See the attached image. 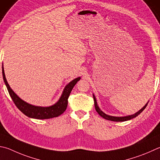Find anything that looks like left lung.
Listing matches in <instances>:
<instances>
[{
  "label": "left lung",
  "instance_id": "8db88e82",
  "mask_svg": "<svg viewBox=\"0 0 160 160\" xmlns=\"http://www.w3.org/2000/svg\"><path fill=\"white\" fill-rule=\"evenodd\" d=\"M93 97H94V106H95V109L97 110V112L99 114L101 117L103 118L104 119L108 120H110V121H114V122H124V121H127V120H129L131 119H133L140 114V113L143 111V110L146 108V106L148 105V102L146 105H145L143 108H142L140 110H138L137 112H136L135 114L131 115H127V116H124V117H115V116H110L108 115H106V113H104L102 110H101V109L99 108V107L97 105V99H96L95 96L93 94Z\"/></svg>",
  "mask_w": 160,
  "mask_h": 160
}]
</instances>
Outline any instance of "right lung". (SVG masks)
Listing matches in <instances>:
<instances>
[{
  "label": "right lung",
  "instance_id": "add662e5",
  "mask_svg": "<svg viewBox=\"0 0 160 160\" xmlns=\"http://www.w3.org/2000/svg\"><path fill=\"white\" fill-rule=\"evenodd\" d=\"M2 72L4 82L7 87L8 92H9L10 96L12 99L13 102L15 104V106L17 107V108L24 113L25 115L28 116V117L31 118L38 119V120L53 118L62 115L66 110V108H67L68 98L72 88L75 85V84L80 80V77H79L75 78V79L69 82L65 87L59 101L56 103H54V105L48 107H41L33 106L23 101L22 98H20L13 92V90L10 88L9 84L8 83V81L6 78H5L3 66L2 67Z\"/></svg>",
  "mask_w": 160,
  "mask_h": 160
}]
</instances>
